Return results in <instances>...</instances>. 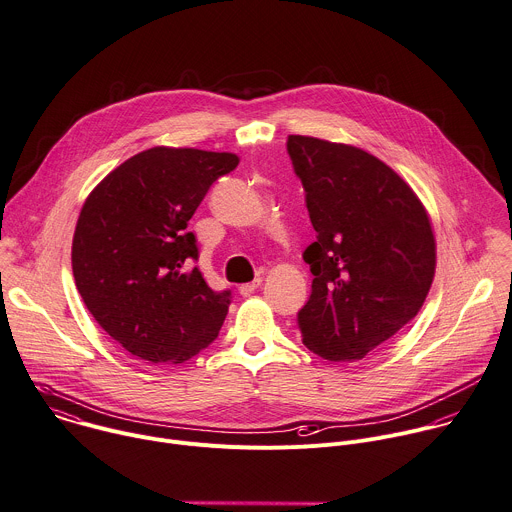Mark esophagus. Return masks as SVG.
<instances>
[{"label":"esophagus","instance_id":"1","mask_svg":"<svg viewBox=\"0 0 512 512\" xmlns=\"http://www.w3.org/2000/svg\"><path fill=\"white\" fill-rule=\"evenodd\" d=\"M261 283H263L261 277H257V279L251 281V283H243V285H239V293H241V295H251L253 291H257V289L261 287Z\"/></svg>","mask_w":512,"mask_h":512}]
</instances>
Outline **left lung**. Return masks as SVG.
<instances>
[{
    "label": "left lung",
    "mask_w": 512,
    "mask_h": 512,
    "mask_svg": "<svg viewBox=\"0 0 512 512\" xmlns=\"http://www.w3.org/2000/svg\"><path fill=\"white\" fill-rule=\"evenodd\" d=\"M287 152L305 189L317 239L305 249L309 301L301 342L327 362H358L422 309L436 271L426 207L378 156L291 134Z\"/></svg>",
    "instance_id": "1"
}]
</instances>
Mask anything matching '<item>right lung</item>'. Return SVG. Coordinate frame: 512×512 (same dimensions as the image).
Here are the masks:
<instances>
[{
    "mask_svg": "<svg viewBox=\"0 0 512 512\" xmlns=\"http://www.w3.org/2000/svg\"><path fill=\"white\" fill-rule=\"evenodd\" d=\"M233 152L154 146L88 195L72 241L76 287L98 325L146 364H183L219 335L231 293L213 291L187 231Z\"/></svg>",
    "mask_w": 512,
    "mask_h": 512,
    "instance_id": "add662e5",
    "label": "right lung"
}]
</instances>
